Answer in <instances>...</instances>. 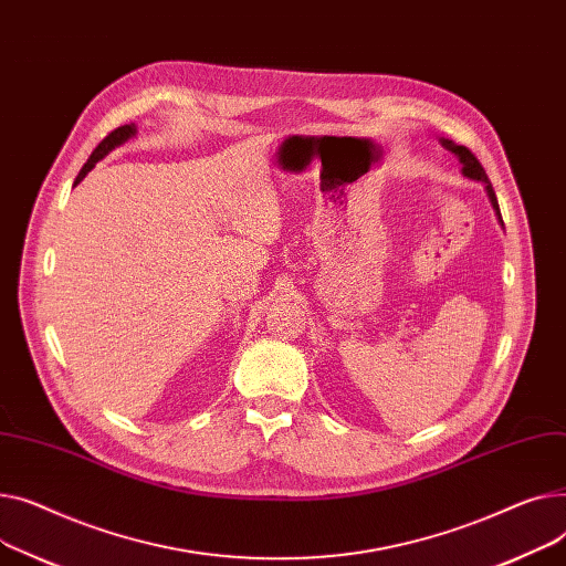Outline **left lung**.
Listing matches in <instances>:
<instances>
[{
	"label": "left lung",
	"mask_w": 566,
	"mask_h": 566,
	"mask_svg": "<svg viewBox=\"0 0 566 566\" xmlns=\"http://www.w3.org/2000/svg\"><path fill=\"white\" fill-rule=\"evenodd\" d=\"M441 144L450 150V153H454L457 157H459V161H461V174L467 176V178H471V180H478V182H484L486 185V193H489V201H491V206H493V210H495V214L501 217V208H497V198H495V191H493V187H491V180L486 178V171H484V166L480 164V159L467 148V146H457V144H452L450 139H441Z\"/></svg>",
	"instance_id": "left-lung-1"
}]
</instances>
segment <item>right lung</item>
Listing matches in <instances>:
<instances>
[{"instance_id": "1", "label": "right lung", "mask_w": 566, "mask_h": 566, "mask_svg": "<svg viewBox=\"0 0 566 566\" xmlns=\"http://www.w3.org/2000/svg\"><path fill=\"white\" fill-rule=\"evenodd\" d=\"M135 135H137V127L132 125V123H129V125H120V127H116L114 132H109V135L95 146V150L91 153V157H88V159H86V164L82 166V171H80V174H77V178H75V185H77V182H82V180L86 178V174L93 169L95 161H99V159H103L105 155H109L114 148L123 146L127 139H132Z\"/></svg>"}]
</instances>
